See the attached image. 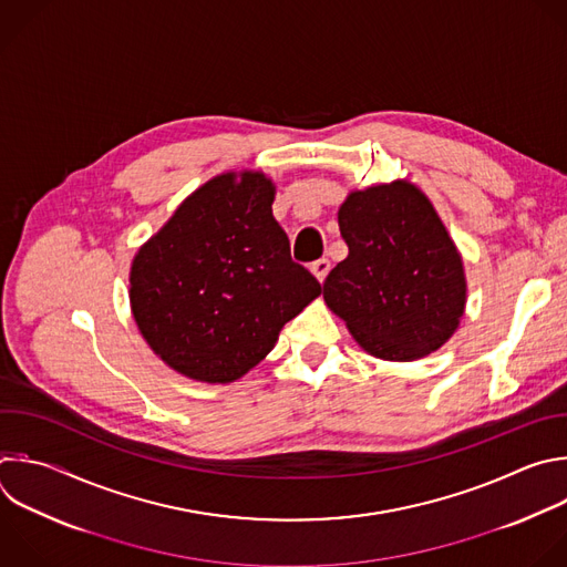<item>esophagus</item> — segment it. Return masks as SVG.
<instances>
[{
    "mask_svg": "<svg viewBox=\"0 0 567 567\" xmlns=\"http://www.w3.org/2000/svg\"><path fill=\"white\" fill-rule=\"evenodd\" d=\"M329 269H331V265H329V260H327V258H318L316 262H311V274H313L320 282L327 278Z\"/></svg>",
    "mask_w": 567,
    "mask_h": 567,
    "instance_id": "esophagus-1",
    "label": "esophagus"
}]
</instances>
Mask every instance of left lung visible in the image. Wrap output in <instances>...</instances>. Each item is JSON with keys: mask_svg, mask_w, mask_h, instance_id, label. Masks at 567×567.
I'll return each instance as SVG.
<instances>
[{"mask_svg": "<svg viewBox=\"0 0 567 567\" xmlns=\"http://www.w3.org/2000/svg\"><path fill=\"white\" fill-rule=\"evenodd\" d=\"M349 254L324 285L327 307L383 360H419L456 331L467 300L461 254L427 196L408 179L351 192L338 209Z\"/></svg>", "mask_w": 567, "mask_h": 567, "instance_id": "left-lung-1", "label": "left lung"}]
</instances>
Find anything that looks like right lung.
Here are the masks:
<instances>
[{"instance_id":"obj_1","label":"right lung","mask_w":567,"mask_h":567,"mask_svg":"<svg viewBox=\"0 0 567 567\" xmlns=\"http://www.w3.org/2000/svg\"><path fill=\"white\" fill-rule=\"evenodd\" d=\"M274 182L223 173L188 196L131 265V311L148 347L200 383H234L276 344L320 282L291 260Z\"/></svg>"}]
</instances>
